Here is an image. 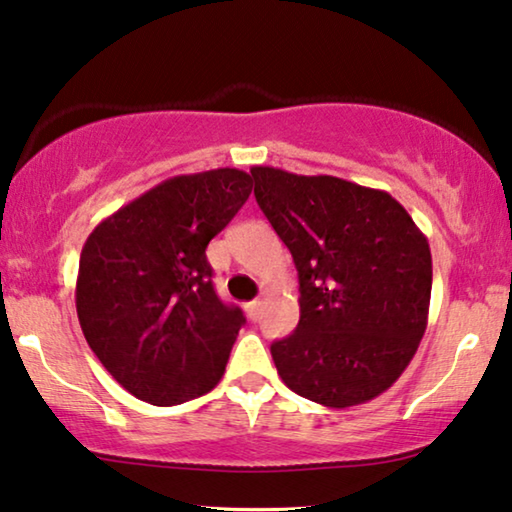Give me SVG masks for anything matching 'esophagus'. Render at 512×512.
I'll return each instance as SVG.
<instances>
[{
	"instance_id": "34e87169",
	"label": "esophagus",
	"mask_w": 512,
	"mask_h": 512,
	"mask_svg": "<svg viewBox=\"0 0 512 512\" xmlns=\"http://www.w3.org/2000/svg\"><path fill=\"white\" fill-rule=\"evenodd\" d=\"M246 313H248L250 320H259V315H262V301H259V299L250 301V304H246Z\"/></svg>"
}]
</instances>
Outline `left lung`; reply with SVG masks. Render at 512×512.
Here are the masks:
<instances>
[{
	"mask_svg": "<svg viewBox=\"0 0 512 512\" xmlns=\"http://www.w3.org/2000/svg\"><path fill=\"white\" fill-rule=\"evenodd\" d=\"M257 204L299 273V325L271 343L278 376L327 408L376 399L427 329L429 241L392 194L253 167Z\"/></svg>",
	"mask_w": 512,
	"mask_h": 512,
	"instance_id": "8db88e82",
	"label": "left lung"
}]
</instances>
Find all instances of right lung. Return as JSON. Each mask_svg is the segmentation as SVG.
Returning <instances> with one entry per match:
<instances>
[{
    "instance_id": "right-lung-1",
    "label": "right lung",
    "mask_w": 512,
    "mask_h": 512,
    "mask_svg": "<svg viewBox=\"0 0 512 512\" xmlns=\"http://www.w3.org/2000/svg\"><path fill=\"white\" fill-rule=\"evenodd\" d=\"M253 192L239 169L174 176L85 241L76 311L104 369L136 399L176 406L211 392L246 318L222 304L206 246Z\"/></svg>"
}]
</instances>
